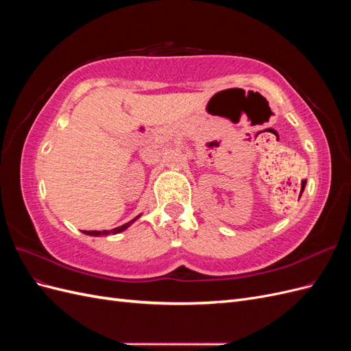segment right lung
Wrapping results in <instances>:
<instances>
[{
  "mask_svg": "<svg viewBox=\"0 0 351 351\" xmlns=\"http://www.w3.org/2000/svg\"><path fill=\"white\" fill-rule=\"evenodd\" d=\"M141 215H137L136 218H133L130 222H127V224H124V226H120V227H117V228H112V230H102V231H83L84 234H88V236H110V234H119V232H121V231H124V230H127L129 228L133 222L139 218Z\"/></svg>",
  "mask_w": 351,
  "mask_h": 351,
  "instance_id": "1",
  "label": "right lung"
}]
</instances>
